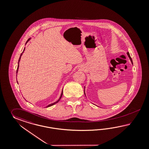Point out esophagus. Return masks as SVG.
Returning a JSON list of instances; mask_svg holds the SVG:
<instances>
[{
  "instance_id": "esophagus-1",
  "label": "esophagus",
  "mask_w": 149,
  "mask_h": 149,
  "mask_svg": "<svg viewBox=\"0 0 149 149\" xmlns=\"http://www.w3.org/2000/svg\"><path fill=\"white\" fill-rule=\"evenodd\" d=\"M81 69H84V66H83V65H81Z\"/></svg>"
}]
</instances>
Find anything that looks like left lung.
<instances>
[{"label": "left lung", "instance_id": "8db88e82", "mask_svg": "<svg viewBox=\"0 0 149 149\" xmlns=\"http://www.w3.org/2000/svg\"><path fill=\"white\" fill-rule=\"evenodd\" d=\"M127 56H129V58H130V60L131 62V63H132V64H133V62H132V58H131L130 55V54H129V52H127ZM84 94L86 95V94H85V87H84Z\"/></svg>", "mask_w": 149, "mask_h": 149}]
</instances>
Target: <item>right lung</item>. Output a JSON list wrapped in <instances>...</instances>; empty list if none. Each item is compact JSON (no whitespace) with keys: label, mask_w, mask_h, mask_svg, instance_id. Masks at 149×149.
<instances>
[{"label":"right lung","mask_w":149,"mask_h":149,"mask_svg":"<svg viewBox=\"0 0 149 149\" xmlns=\"http://www.w3.org/2000/svg\"><path fill=\"white\" fill-rule=\"evenodd\" d=\"M31 38H29L28 40H27V41H26V44H27L29 41V40H31ZM25 47L24 48V50H23V51H22V54H21V55H20V58H19V60H18V67H17V73H18V69H19V62H20V58H21V57H22V54H23V53H24V52L25 51ZM17 84H18V81H17ZM62 94H63V89H62V92H61V95H60V97H59V98H58V101H56V102H54V103H51V104H48V105H47V106H46V108H47V107H51V106H52V105H54L55 104H56V103H57L59 101H60V100L61 98L62 97Z\"/></svg>","instance_id":"right-lung-1"}]
</instances>
